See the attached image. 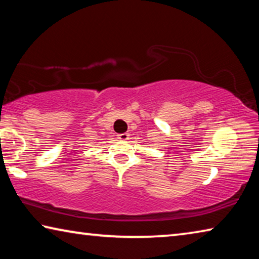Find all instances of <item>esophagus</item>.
Returning a JSON list of instances; mask_svg holds the SVG:
<instances>
[{"instance_id":"1","label":"esophagus","mask_w":259,"mask_h":259,"mask_svg":"<svg viewBox=\"0 0 259 259\" xmlns=\"http://www.w3.org/2000/svg\"><path fill=\"white\" fill-rule=\"evenodd\" d=\"M117 138H119L120 140H128L129 139V135L126 134V133L119 134V135H117Z\"/></svg>"}]
</instances>
